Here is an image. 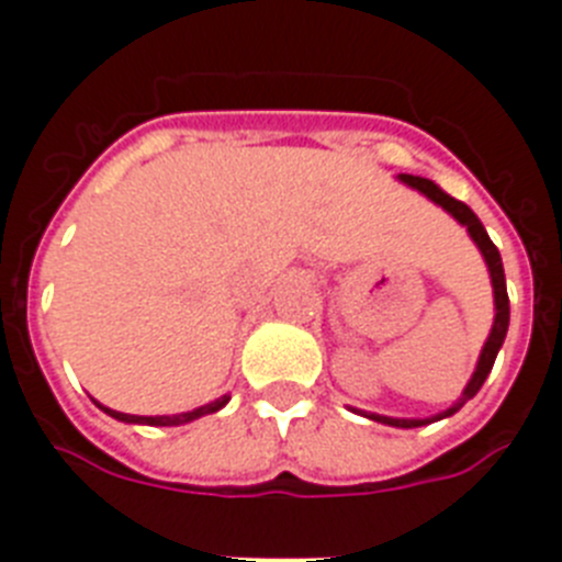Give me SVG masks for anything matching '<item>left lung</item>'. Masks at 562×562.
Listing matches in <instances>:
<instances>
[{"instance_id":"8db88e82","label":"left lung","mask_w":562,"mask_h":562,"mask_svg":"<svg viewBox=\"0 0 562 562\" xmlns=\"http://www.w3.org/2000/svg\"><path fill=\"white\" fill-rule=\"evenodd\" d=\"M402 180H405V183H411L414 189H419L422 194H428L430 201L439 203L442 209H448V212L457 217L459 224L468 226L471 238L476 240L480 252L485 255V263H488V270H491V284H494V304H497V315H494V327H491L488 341H485V347H482V356H480V361H476L474 375H471V382H468V387L462 391V398H459L457 405L448 407L445 414L434 416V419H391V416L370 414V419L384 422V425H393V428H419V425H428V422H437V419H445V416L457 414L459 407L465 405L468 398H474L476 393H480L482 382L488 379L491 368H494V359H497L499 347H503L505 333H508V292H505V272H503V258H499V249L494 247V240L488 238V232H485V226L480 224V217H476L474 212H471V209H468L462 201H457V198H451V194H445L442 189L434 183V180L416 178V175H402Z\"/></svg>"}]
</instances>
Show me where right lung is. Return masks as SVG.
I'll return each mask as SVG.
<instances>
[{
	"instance_id": "right-lung-1",
	"label": "right lung",
	"mask_w": 562,
	"mask_h": 562,
	"mask_svg": "<svg viewBox=\"0 0 562 562\" xmlns=\"http://www.w3.org/2000/svg\"><path fill=\"white\" fill-rule=\"evenodd\" d=\"M226 402H229V396H221V398H217V402H212V405H203V407H198V411H189V414H178V416H128V414H117V411H109V407H103V411L109 416H114V419H120V422H137V425H157V428L164 425V428H166V425H183V422H192V419H198V416L215 414V411H221V407H224Z\"/></svg>"
}]
</instances>
